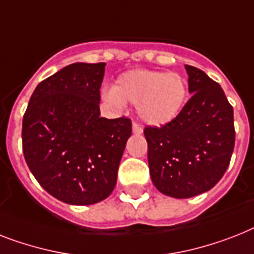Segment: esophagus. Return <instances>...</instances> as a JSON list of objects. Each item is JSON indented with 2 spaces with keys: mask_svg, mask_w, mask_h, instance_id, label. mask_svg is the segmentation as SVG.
I'll list each match as a JSON object with an SVG mask.
<instances>
[{
  "mask_svg": "<svg viewBox=\"0 0 254 254\" xmlns=\"http://www.w3.org/2000/svg\"><path fill=\"white\" fill-rule=\"evenodd\" d=\"M142 131H143L142 127H139L138 124L133 123V133L134 134H138V135H139V134H142Z\"/></svg>",
  "mask_w": 254,
  "mask_h": 254,
  "instance_id": "obj_1",
  "label": "esophagus"
}]
</instances>
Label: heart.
Returning a JSON list of instances; mask_svg holds the SVG:
<instances>
[{"mask_svg": "<svg viewBox=\"0 0 254 254\" xmlns=\"http://www.w3.org/2000/svg\"><path fill=\"white\" fill-rule=\"evenodd\" d=\"M113 106L137 104L138 115L148 125L162 127L175 120L188 98L187 80L177 73L135 69L121 74L116 86L104 92Z\"/></svg>", "mask_w": 254, "mask_h": 254, "instance_id": "heart-1", "label": "heart"}]
</instances>
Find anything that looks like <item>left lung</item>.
I'll return each mask as SVG.
<instances>
[{"mask_svg":"<svg viewBox=\"0 0 254 254\" xmlns=\"http://www.w3.org/2000/svg\"><path fill=\"white\" fill-rule=\"evenodd\" d=\"M185 69L191 98L175 120L143 130L152 183L174 198L210 190L223 177L235 146L234 108L222 87L202 70Z\"/></svg>","mask_w":254,"mask_h":254,"instance_id":"left-lung-1","label":"left lung"}]
</instances>
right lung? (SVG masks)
I'll return each mask as SVG.
<instances>
[{
	"mask_svg": "<svg viewBox=\"0 0 254 254\" xmlns=\"http://www.w3.org/2000/svg\"><path fill=\"white\" fill-rule=\"evenodd\" d=\"M104 69V63L67 65L38 84L23 116L27 166L69 205H92L112 193L131 135L130 119L100 117Z\"/></svg>",
	"mask_w": 254,
	"mask_h": 254,
	"instance_id": "add662e5",
	"label": "right lung"
}]
</instances>
